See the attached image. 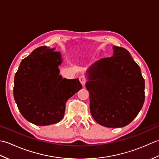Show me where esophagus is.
Listing matches in <instances>:
<instances>
[{
    "mask_svg": "<svg viewBox=\"0 0 159 159\" xmlns=\"http://www.w3.org/2000/svg\"><path fill=\"white\" fill-rule=\"evenodd\" d=\"M79 80H80V83H81V85L83 86L85 85L86 82H87V80L85 79V77L84 76H80V78H79Z\"/></svg>",
    "mask_w": 159,
    "mask_h": 159,
    "instance_id": "34e87169",
    "label": "esophagus"
}]
</instances>
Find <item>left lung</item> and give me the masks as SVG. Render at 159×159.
<instances>
[{"label": "left lung", "instance_id": "8db88e82", "mask_svg": "<svg viewBox=\"0 0 159 159\" xmlns=\"http://www.w3.org/2000/svg\"><path fill=\"white\" fill-rule=\"evenodd\" d=\"M98 61L87 71L90 111L97 123L121 128L130 124L143 105L145 81L141 69L122 47Z\"/></svg>", "mask_w": 159, "mask_h": 159}]
</instances>
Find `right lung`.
<instances>
[{
	"instance_id": "right-lung-1",
	"label": "right lung",
	"mask_w": 159,
	"mask_h": 159,
	"mask_svg": "<svg viewBox=\"0 0 159 159\" xmlns=\"http://www.w3.org/2000/svg\"><path fill=\"white\" fill-rule=\"evenodd\" d=\"M40 46L20 64L15 74L13 96L20 113L37 126L62 120L66 103L82 88L79 79H63L58 66L60 52Z\"/></svg>"
}]
</instances>
